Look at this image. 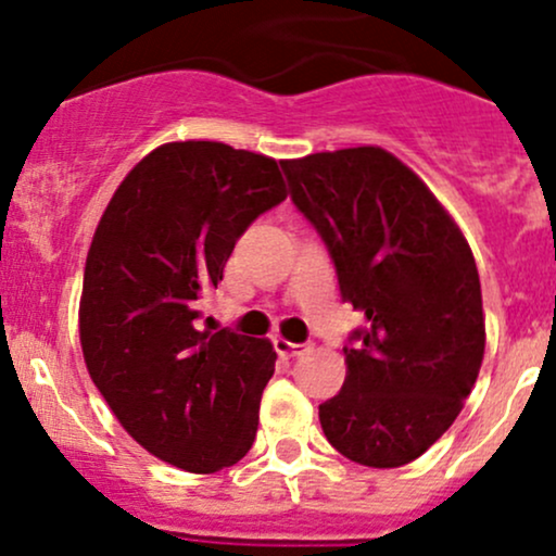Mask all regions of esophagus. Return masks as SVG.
<instances>
[{"instance_id": "esophagus-1", "label": "esophagus", "mask_w": 556, "mask_h": 556, "mask_svg": "<svg viewBox=\"0 0 556 556\" xmlns=\"http://www.w3.org/2000/svg\"><path fill=\"white\" fill-rule=\"evenodd\" d=\"M274 348H277L279 355H287V358H295V355H303L305 350H308V344L290 342V340H285V337H277V340H274Z\"/></svg>"}]
</instances>
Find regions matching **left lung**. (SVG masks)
I'll return each mask as SVG.
<instances>
[{"instance_id": "obj_1", "label": "left lung", "mask_w": 556, "mask_h": 556, "mask_svg": "<svg viewBox=\"0 0 556 556\" xmlns=\"http://www.w3.org/2000/svg\"><path fill=\"white\" fill-rule=\"evenodd\" d=\"M282 164L292 203L366 316L344 344L340 394L318 405L348 460L400 468L455 424L486 348L481 282L460 227L424 180L379 146Z\"/></svg>"}]
</instances>
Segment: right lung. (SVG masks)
Here are the masks:
<instances>
[{
	"label": "right lung",
	"mask_w": 556,
	"mask_h": 556,
	"mask_svg": "<svg viewBox=\"0 0 556 556\" xmlns=\"http://www.w3.org/2000/svg\"><path fill=\"white\" fill-rule=\"evenodd\" d=\"M277 162L216 140L164 143L127 172L96 227L80 298L88 374L159 460L214 473L248 455L269 340L201 329L235 242L282 203Z\"/></svg>",
	"instance_id": "add662e5"
}]
</instances>
